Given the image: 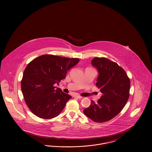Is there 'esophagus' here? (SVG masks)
Here are the masks:
<instances>
[{"label": "esophagus", "instance_id": "1", "mask_svg": "<svg viewBox=\"0 0 152 152\" xmlns=\"http://www.w3.org/2000/svg\"><path fill=\"white\" fill-rule=\"evenodd\" d=\"M74 97H76V98H77V99H81V98L82 97L81 96H80L79 95H75V96H74Z\"/></svg>", "mask_w": 152, "mask_h": 152}]
</instances>
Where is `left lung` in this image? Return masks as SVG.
<instances>
[{"label":"left lung","instance_id":"left-lung-1","mask_svg":"<svg viewBox=\"0 0 152 152\" xmlns=\"http://www.w3.org/2000/svg\"><path fill=\"white\" fill-rule=\"evenodd\" d=\"M92 65L98 71L96 86L102 94L97 102L84 110V113L96 123H105L116 117L129 97L130 81L126 72L115 62L105 58H94Z\"/></svg>","mask_w":152,"mask_h":152}]
</instances>
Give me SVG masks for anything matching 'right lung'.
Wrapping results in <instances>:
<instances>
[{
	"instance_id": "obj_1",
	"label": "right lung",
	"mask_w": 152,
	"mask_h": 152,
	"mask_svg": "<svg viewBox=\"0 0 152 152\" xmlns=\"http://www.w3.org/2000/svg\"><path fill=\"white\" fill-rule=\"evenodd\" d=\"M79 61L77 58L43 55L27 65L21 88L24 101L35 115L44 119L59 115L72 96L54 84L64 79L68 71Z\"/></svg>"
}]
</instances>
